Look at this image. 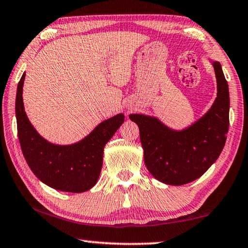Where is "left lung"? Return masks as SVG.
Instances as JSON below:
<instances>
[{
	"instance_id": "left-lung-1",
	"label": "left lung",
	"mask_w": 248,
	"mask_h": 248,
	"mask_svg": "<svg viewBox=\"0 0 248 248\" xmlns=\"http://www.w3.org/2000/svg\"><path fill=\"white\" fill-rule=\"evenodd\" d=\"M218 94L206 115L183 132H174L155 117L131 114L140 127L148 171L169 185H184L201 177L222 151L229 132L228 81L218 62L214 63Z\"/></svg>"
}]
</instances>
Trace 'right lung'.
I'll use <instances>...</instances> for the list:
<instances>
[{
  "instance_id": "add662e5",
  "label": "right lung",
  "mask_w": 248,
  "mask_h": 248,
  "mask_svg": "<svg viewBox=\"0 0 248 248\" xmlns=\"http://www.w3.org/2000/svg\"><path fill=\"white\" fill-rule=\"evenodd\" d=\"M23 74L17 86L16 119L20 148L33 174L50 187L68 193H82L97 183L102 168L103 149L119 127L124 115L103 121L85 140L71 146L47 142L30 124L23 102Z\"/></svg>"
}]
</instances>
